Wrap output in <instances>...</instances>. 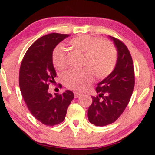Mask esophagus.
<instances>
[{
    "label": "esophagus",
    "instance_id": "obj_1",
    "mask_svg": "<svg viewBox=\"0 0 155 155\" xmlns=\"http://www.w3.org/2000/svg\"><path fill=\"white\" fill-rule=\"evenodd\" d=\"M81 95V94L79 93V92H74V97H75V98H78V97H79Z\"/></svg>",
    "mask_w": 155,
    "mask_h": 155
}]
</instances>
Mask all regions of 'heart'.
Masks as SVG:
<instances>
[{"instance_id": "heart-1", "label": "heart", "mask_w": 155, "mask_h": 155, "mask_svg": "<svg viewBox=\"0 0 155 155\" xmlns=\"http://www.w3.org/2000/svg\"><path fill=\"white\" fill-rule=\"evenodd\" d=\"M73 49L84 54L81 69L67 71L63 76V82L67 88L83 91L92 82V74L102 79L107 77L117 65V48L111 42L98 37L81 35L69 41ZM52 64L58 71L66 68V54L62 47H57L52 53Z\"/></svg>"}]
</instances>
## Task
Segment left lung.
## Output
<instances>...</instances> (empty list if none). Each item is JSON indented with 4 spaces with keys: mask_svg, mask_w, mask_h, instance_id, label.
Listing matches in <instances>:
<instances>
[{
    "mask_svg": "<svg viewBox=\"0 0 155 155\" xmlns=\"http://www.w3.org/2000/svg\"><path fill=\"white\" fill-rule=\"evenodd\" d=\"M118 51L117 65L113 72L96 87L97 95L92 96L88 119L96 126L113 123L123 113L132 95L135 74L130 53L120 40L111 37Z\"/></svg>",
    "mask_w": 155,
    "mask_h": 155,
    "instance_id": "obj_1",
    "label": "left lung"
}]
</instances>
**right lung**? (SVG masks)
Listing matches in <instances>:
<instances>
[{
    "label": "right lung",
    "instance_id": "1",
    "mask_svg": "<svg viewBox=\"0 0 155 155\" xmlns=\"http://www.w3.org/2000/svg\"><path fill=\"white\" fill-rule=\"evenodd\" d=\"M68 36L53 33L37 39L26 51L20 65L19 83L23 98L32 115L45 125L63 122L74 97L70 90L55 96L48 92L49 84H53L57 77L51 59L53 50Z\"/></svg>",
    "mask_w": 155,
    "mask_h": 155
}]
</instances>
